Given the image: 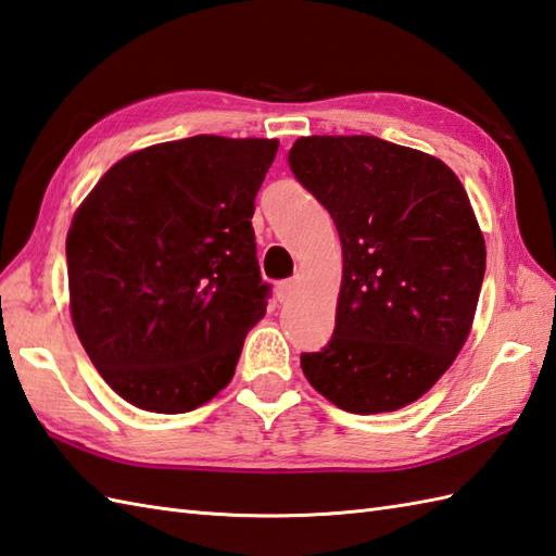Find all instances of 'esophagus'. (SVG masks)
Wrapping results in <instances>:
<instances>
[{"mask_svg": "<svg viewBox=\"0 0 556 556\" xmlns=\"http://www.w3.org/2000/svg\"><path fill=\"white\" fill-rule=\"evenodd\" d=\"M294 294H298V282L294 280H282V282H278V288H276V298H278V302H290Z\"/></svg>", "mask_w": 556, "mask_h": 556, "instance_id": "1", "label": "esophagus"}]
</instances>
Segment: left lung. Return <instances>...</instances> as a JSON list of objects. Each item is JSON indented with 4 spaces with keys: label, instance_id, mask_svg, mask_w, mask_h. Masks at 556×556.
Here are the masks:
<instances>
[{
    "label": "left lung",
    "instance_id": "8db88e82",
    "mask_svg": "<svg viewBox=\"0 0 556 556\" xmlns=\"http://www.w3.org/2000/svg\"><path fill=\"white\" fill-rule=\"evenodd\" d=\"M288 164L342 242L336 330L302 354L306 380L350 414L416 402L473 324L485 240L464 185L440 159L371 135H314Z\"/></svg>",
    "mask_w": 556,
    "mask_h": 556
}]
</instances>
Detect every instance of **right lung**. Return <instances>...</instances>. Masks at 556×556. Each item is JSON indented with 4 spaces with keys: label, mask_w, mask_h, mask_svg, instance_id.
<instances>
[{
    "label": "right lung",
    "mask_w": 556,
    "mask_h": 556,
    "mask_svg": "<svg viewBox=\"0 0 556 556\" xmlns=\"http://www.w3.org/2000/svg\"><path fill=\"white\" fill-rule=\"evenodd\" d=\"M278 140L194 135L121 159L73 216L71 316L109 388L185 414L224 390L270 286L254 200Z\"/></svg>",
    "instance_id": "obj_1"
}]
</instances>
